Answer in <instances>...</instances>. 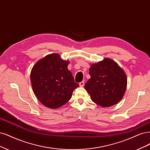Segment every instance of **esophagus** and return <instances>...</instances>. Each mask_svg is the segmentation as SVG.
Returning a JSON list of instances; mask_svg holds the SVG:
<instances>
[{
  "label": "esophagus",
  "mask_w": 150,
  "mask_h": 150,
  "mask_svg": "<svg viewBox=\"0 0 150 150\" xmlns=\"http://www.w3.org/2000/svg\"><path fill=\"white\" fill-rule=\"evenodd\" d=\"M84 85V81L81 82H79V86H80L81 87H83Z\"/></svg>",
  "instance_id": "esophagus-1"
}]
</instances>
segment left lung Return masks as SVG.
Returning <instances> with one entry per match:
<instances>
[{
    "label": "left lung",
    "instance_id": "left-lung-1",
    "mask_svg": "<svg viewBox=\"0 0 150 150\" xmlns=\"http://www.w3.org/2000/svg\"><path fill=\"white\" fill-rule=\"evenodd\" d=\"M89 73L91 78L84 87L93 102L108 107L120 101L126 91L127 79L125 72L117 63L105 58L92 64Z\"/></svg>",
    "mask_w": 150,
    "mask_h": 150
}]
</instances>
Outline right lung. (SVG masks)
Returning <instances> with one entry per match:
<instances>
[{
  "instance_id": "add662e5",
  "label": "right lung",
  "mask_w": 150,
  "mask_h": 150,
  "mask_svg": "<svg viewBox=\"0 0 150 150\" xmlns=\"http://www.w3.org/2000/svg\"><path fill=\"white\" fill-rule=\"evenodd\" d=\"M69 61L58 54H51L39 60L32 69L31 83L35 94L45 106L57 108L65 104L79 87L68 69Z\"/></svg>"
}]
</instances>
